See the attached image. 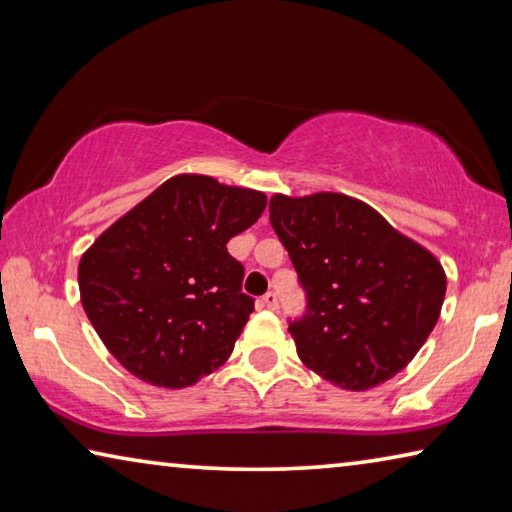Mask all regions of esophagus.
Returning a JSON list of instances; mask_svg holds the SVG:
<instances>
[{
  "label": "esophagus",
  "instance_id": "obj_1",
  "mask_svg": "<svg viewBox=\"0 0 512 512\" xmlns=\"http://www.w3.org/2000/svg\"><path fill=\"white\" fill-rule=\"evenodd\" d=\"M262 302H264V307H266V309H273V311L277 309V296H275L273 291H268L266 296L262 298Z\"/></svg>",
  "mask_w": 512,
  "mask_h": 512
}]
</instances>
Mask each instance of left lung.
Segmentation results:
<instances>
[{"mask_svg":"<svg viewBox=\"0 0 512 512\" xmlns=\"http://www.w3.org/2000/svg\"><path fill=\"white\" fill-rule=\"evenodd\" d=\"M268 210L305 291V314L289 318L302 363L350 391L395 377L438 323V259L350 196L275 194Z\"/></svg>","mask_w":512,"mask_h":512,"instance_id":"obj_1","label":"left lung"}]
</instances>
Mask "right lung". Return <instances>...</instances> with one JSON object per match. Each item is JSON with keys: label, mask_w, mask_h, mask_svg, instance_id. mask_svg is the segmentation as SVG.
I'll use <instances>...</instances> for the list:
<instances>
[{"label": "right lung", "mask_w": 512, "mask_h": 512, "mask_svg": "<svg viewBox=\"0 0 512 512\" xmlns=\"http://www.w3.org/2000/svg\"><path fill=\"white\" fill-rule=\"evenodd\" d=\"M266 207L255 189L176 176L81 257V302L101 341L142 381L185 388L232 354L255 298L225 244Z\"/></svg>", "instance_id": "add662e5"}]
</instances>
